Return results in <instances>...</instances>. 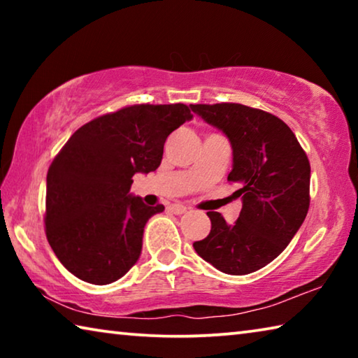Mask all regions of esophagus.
Masks as SVG:
<instances>
[{
	"instance_id": "esophagus-1",
	"label": "esophagus",
	"mask_w": 358,
	"mask_h": 358,
	"mask_svg": "<svg viewBox=\"0 0 358 358\" xmlns=\"http://www.w3.org/2000/svg\"><path fill=\"white\" fill-rule=\"evenodd\" d=\"M169 210H171L173 215H185L186 211H187V208L185 207V205H181V203H172L171 207H169Z\"/></svg>"
}]
</instances>
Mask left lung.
I'll use <instances>...</instances> for the list:
<instances>
[{"label": "left lung", "mask_w": 358, "mask_h": 358, "mask_svg": "<svg viewBox=\"0 0 358 358\" xmlns=\"http://www.w3.org/2000/svg\"><path fill=\"white\" fill-rule=\"evenodd\" d=\"M191 110L224 132L232 147L227 180L240 189L238 220L208 211L211 230L194 250L222 273L248 275L286 250L310 208L311 167L289 126L275 115L241 104H196Z\"/></svg>", "instance_id": "left-lung-1"}]
</instances>
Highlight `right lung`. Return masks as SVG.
Returning <instances> with one entry per match:
<instances>
[{
	"label": "right lung",
	"instance_id": "right-lung-1",
	"mask_svg": "<svg viewBox=\"0 0 358 358\" xmlns=\"http://www.w3.org/2000/svg\"><path fill=\"white\" fill-rule=\"evenodd\" d=\"M192 120L189 107L131 106L83 124L48 167L45 234L78 280L104 286L132 268L148 207L129 192L136 173L155 172L171 132Z\"/></svg>",
	"mask_w": 358,
	"mask_h": 358
}]
</instances>
